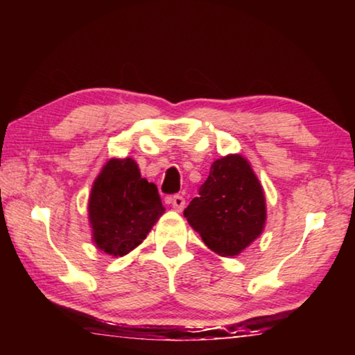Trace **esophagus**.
<instances>
[{
    "label": "esophagus",
    "instance_id": "obj_1",
    "mask_svg": "<svg viewBox=\"0 0 355 355\" xmlns=\"http://www.w3.org/2000/svg\"><path fill=\"white\" fill-rule=\"evenodd\" d=\"M171 203H173V208L176 211H182L184 207H186V200H184L182 196H174L171 198Z\"/></svg>",
    "mask_w": 355,
    "mask_h": 355
}]
</instances>
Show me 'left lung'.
Returning <instances> with one entry per match:
<instances>
[{
  "label": "left lung",
  "instance_id": "8db88e82",
  "mask_svg": "<svg viewBox=\"0 0 355 355\" xmlns=\"http://www.w3.org/2000/svg\"><path fill=\"white\" fill-rule=\"evenodd\" d=\"M184 216L208 249L221 257L239 255L261 234L266 221L265 193L250 163L241 155L213 162Z\"/></svg>",
  "mask_w": 355,
  "mask_h": 355
}]
</instances>
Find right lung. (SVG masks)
Wrapping results in <instances>:
<instances>
[{"label":"right lung","instance_id":"add662e5","mask_svg":"<svg viewBox=\"0 0 355 355\" xmlns=\"http://www.w3.org/2000/svg\"><path fill=\"white\" fill-rule=\"evenodd\" d=\"M164 213L158 189L140 176L132 158H111L92 186L89 221L92 239L108 255L134 250Z\"/></svg>","mask_w":355,"mask_h":355}]
</instances>
